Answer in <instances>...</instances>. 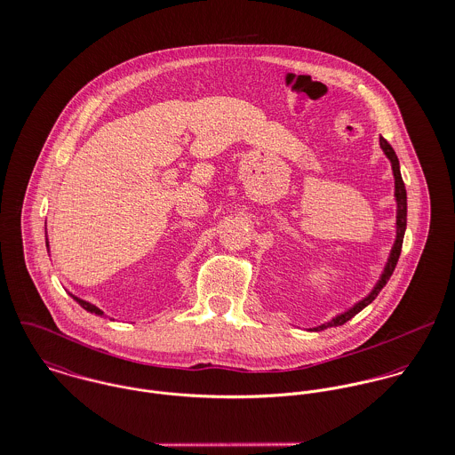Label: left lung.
Wrapping results in <instances>:
<instances>
[{
  "label": "left lung",
  "mask_w": 455,
  "mask_h": 455,
  "mask_svg": "<svg viewBox=\"0 0 455 455\" xmlns=\"http://www.w3.org/2000/svg\"><path fill=\"white\" fill-rule=\"evenodd\" d=\"M380 147L384 148L386 156L390 159V164H392V172H394V180H395V201H397V220H395V229H397V235H395V242H394V247L390 251V258L387 260V266L379 280V283L375 285V289L371 291V294L368 298H364L363 301H359L354 308H350L348 312L334 317L332 321L325 323V324L319 325V327H314L310 331H323L327 327H332V325H343L347 321H350L354 315H357L364 307H368L379 294L380 291L386 287V283L389 282L390 275L394 273V267L397 264V259L401 256V247H403V236H404V229H406V189H404V182L401 179V172H399V161H397V156L394 152V148L390 147L389 141L380 136Z\"/></svg>",
  "instance_id": "obj_1"
}]
</instances>
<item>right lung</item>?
<instances>
[{
    "instance_id": "right-lung-1",
    "label": "right lung",
    "mask_w": 455,
    "mask_h": 455,
    "mask_svg": "<svg viewBox=\"0 0 455 455\" xmlns=\"http://www.w3.org/2000/svg\"><path fill=\"white\" fill-rule=\"evenodd\" d=\"M47 235V233H45ZM45 245H47V249H49V242H47V236H45ZM84 310H87V312H91V314H96V315H103V312L100 310V308H96L94 305H91V303H87V301H84V299H80V298H76V296H71Z\"/></svg>"
}]
</instances>
